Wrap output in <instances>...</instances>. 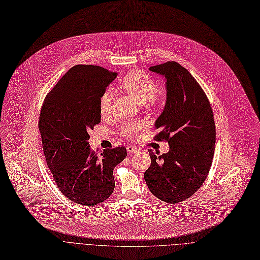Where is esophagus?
<instances>
[{
  "mask_svg": "<svg viewBox=\"0 0 260 260\" xmlns=\"http://www.w3.org/2000/svg\"><path fill=\"white\" fill-rule=\"evenodd\" d=\"M126 151H127L128 154H134V153L139 152V148L136 147V146H133V145H128V146L126 147Z\"/></svg>",
  "mask_w": 260,
  "mask_h": 260,
  "instance_id": "obj_1",
  "label": "esophagus"
}]
</instances>
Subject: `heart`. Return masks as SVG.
Listing matches in <instances>:
<instances>
[{"label": "heart", "instance_id": "obj_1", "mask_svg": "<svg viewBox=\"0 0 260 260\" xmlns=\"http://www.w3.org/2000/svg\"><path fill=\"white\" fill-rule=\"evenodd\" d=\"M121 87L127 93H129L135 101L139 104L147 103L148 101H153L155 94L158 90L156 82L146 74L142 72H132L128 73L124 78L121 80ZM112 100H113V90L106 89L101 94L99 100L100 113L102 116H107L112 111ZM145 126L143 121H129L123 125V134L126 136H132L139 129H142Z\"/></svg>", "mask_w": 260, "mask_h": 260}]
</instances>
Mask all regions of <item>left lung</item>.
I'll list each match as a JSON object with an SVG mask.
<instances>
[{
	"mask_svg": "<svg viewBox=\"0 0 260 260\" xmlns=\"http://www.w3.org/2000/svg\"><path fill=\"white\" fill-rule=\"evenodd\" d=\"M166 80L167 100L155 122L157 140H167L170 151L148 149L151 167L144 173L149 190L160 200L177 203L195 194L209 174L216 131L213 112L198 82L177 62L149 67Z\"/></svg>",
	"mask_w": 260,
	"mask_h": 260,
	"instance_id": "obj_1",
	"label": "left lung"
}]
</instances>
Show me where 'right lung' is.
I'll return each instance as SVG.
<instances>
[{
  "instance_id": "right-lung-1",
  "label": "right lung",
  "mask_w": 260,
  "mask_h": 260,
  "mask_svg": "<svg viewBox=\"0 0 260 260\" xmlns=\"http://www.w3.org/2000/svg\"><path fill=\"white\" fill-rule=\"evenodd\" d=\"M117 74L95 65L72 67L46 95L39 129L53 180L79 206L106 200L115 188L114 169L126 148L92 152L88 132L101 121L99 100Z\"/></svg>"
}]
</instances>
